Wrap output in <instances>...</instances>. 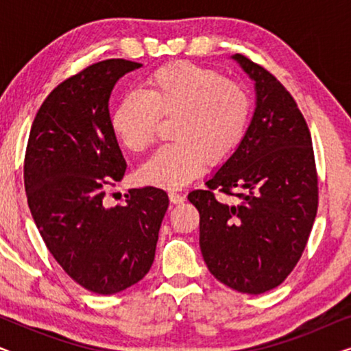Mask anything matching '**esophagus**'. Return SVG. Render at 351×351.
I'll return each mask as SVG.
<instances>
[{
  "label": "esophagus",
  "mask_w": 351,
  "mask_h": 351,
  "mask_svg": "<svg viewBox=\"0 0 351 351\" xmlns=\"http://www.w3.org/2000/svg\"><path fill=\"white\" fill-rule=\"evenodd\" d=\"M169 199H171L172 204H182L185 201V196L172 190V191H169Z\"/></svg>",
  "instance_id": "obj_1"
}]
</instances>
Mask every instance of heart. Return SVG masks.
Masks as SVG:
<instances>
[{"mask_svg":"<svg viewBox=\"0 0 351 351\" xmlns=\"http://www.w3.org/2000/svg\"><path fill=\"white\" fill-rule=\"evenodd\" d=\"M252 97L219 71L176 62L148 76L141 93H129L112 114V129L124 147L143 152L155 142L161 118L174 117V142L161 147L138 171L142 182L179 189L195 179L206 160L232 156L246 136Z\"/></svg>","mask_w":351,"mask_h":351,"instance_id":"obj_1","label":"heart"}]
</instances>
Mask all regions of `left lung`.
I'll return each instance as SVG.
<instances>
[{
	"mask_svg": "<svg viewBox=\"0 0 351 351\" xmlns=\"http://www.w3.org/2000/svg\"><path fill=\"white\" fill-rule=\"evenodd\" d=\"M233 59L256 83L254 117L233 155L189 199L199 213L209 271L257 295L280 286L302 257L318 210V176L308 126L292 95L246 56Z\"/></svg>",
	"mask_w": 351,
	"mask_h": 351,
	"instance_id": "obj_1",
	"label": "left lung"
}]
</instances>
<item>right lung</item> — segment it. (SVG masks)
Segmentation results:
<instances>
[{"label":"right lung","mask_w":351,"mask_h":351,"mask_svg":"<svg viewBox=\"0 0 351 351\" xmlns=\"http://www.w3.org/2000/svg\"><path fill=\"white\" fill-rule=\"evenodd\" d=\"M141 66L108 59L65 80L38 110L27 143L23 182L43 241L66 275L95 294H117L147 275L169 206L155 186L129 190L113 208L104 201L126 171L110 94Z\"/></svg>","instance_id":"obj_1"}]
</instances>
